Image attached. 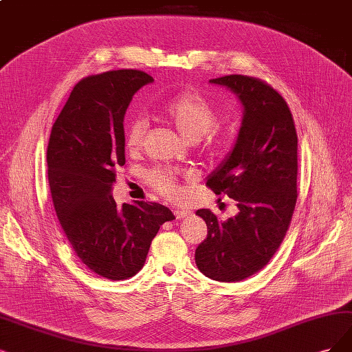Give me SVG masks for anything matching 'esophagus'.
I'll return each instance as SVG.
<instances>
[{
    "mask_svg": "<svg viewBox=\"0 0 352 352\" xmlns=\"http://www.w3.org/2000/svg\"><path fill=\"white\" fill-rule=\"evenodd\" d=\"M190 214H191V210H187V209H177V210H174V216L177 219H184V217H187Z\"/></svg>",
    "mask_w": 352,
    "mask_h": 352,
    "instance_id": "1",
    "label": "esophagus"
}]
</instances>
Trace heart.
I'll return each instance as SVG.
<instances>
[{
  "label": "heart",
  "instance_id": "1",
  "mask_svg": "<svg viewBox=\"0 0 352 352\" xmlns=\"http://www.w3.org/2000/svg\"><path fill=\"white\" fill-rule=\"evenodd\" d=\"M162 114L174 124V127L190 142H197L219 123V113L201 94L194 91H184L173 98H169L161 107ZM148 129L145 117L133 116L126 126L124 143L129 152H136L140 149L143 138ZM232 143V135H214L212 145L214 149H228ZM149 184L158 190L168 199H177L179 196L178 177L175 173L168 169H153L148 174Z\"/></svg>",
  "mask_w": 352,
  "mask_h": 352
}]
</instances>
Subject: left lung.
Segmentation results:
<instances>
[{
	"instance_id": "left-lung-1",
	"label": "left lung",
	"mask_w": 352,
	"mask_h": 352,
	"mask_svg": "<svg viewBox=\"0 0 352 352\" xmlns=\"http://www.w3.org/2000/svg\"><path fill=\"white\" fill-rule=\"evenodd\" d=\"M210 82L230 88L243 106L235 148L206 183L235 200L239 213L220 222L212 210H197L207 238L196 264L206 277L236 283L261 271L287 233L297 200V133L287 102L267 82L236 74Z\"/></svg>"
}]
</instances>
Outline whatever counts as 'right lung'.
I'll use <instances>...</instances> for the list:
<instances>
[{
    "label": "right lung",
    "instance_id": "right-lung-1",
    "mask_svg": "<svg viewBox=\"0 0 352 352\" xmlns=\"http://www.w3.org/2000/svg\"><path fill=\"white\" fill-rule=\"evenodd\" d=\"M152 81L138 69L84 78L49 138L47 179L60 228L82 264L114 281L138 274L161 225L175 219L160 203L117 207L111 196L116 169L126 162V110L136 91Z\"/></svg>",
    "mask_w": 352,
    "mask_h": 352
}]
</instances>
